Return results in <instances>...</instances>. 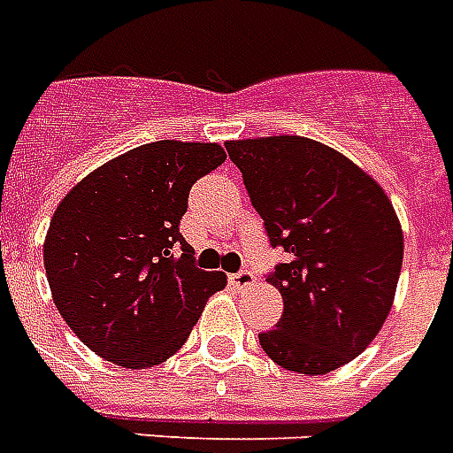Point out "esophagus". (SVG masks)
<instances>
[{"label":"esophagus","instance_id":"obj_1","mask_svg":"<svg viewBox=\"0 0 453 453\" xmlns=\"http://www.w3.org/2000/svg\"><path fill=\"white\" fill-rule=\"evenodd\" d=\"M230 282H233L237 289H247V287L254 284V273H251V270H240V273L230 275Z\"/></svg>","mask_w":453,"mask_h":453}]
</instances>
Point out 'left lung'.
Instances as JSON below:
<instances>
[{
  "instance_id": "1",
  "label": "left lung",
  "mask_w": 453,
  "mask_h": 453,
  "mask_svg": "<svg viewBox=\"0 0 453 453\" xmlns=\"http://www.w3.org/2000/svg\"><path fill=\"white\" fill-rule=\"evenodd\" d=\"M251 204L287 261L268 275L284 298L261 348L284 369L329 373L372 343L400 280V220L372 176L303 136L230 141Z\"/></svg>"
}]
</instances>
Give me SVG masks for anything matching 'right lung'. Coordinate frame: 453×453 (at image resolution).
I'll return each instance as SVG.
<instances>
[{
  "mask_svg": "<svg viewBox=\"0 0 453 453\" xmlns=\"http://www.w3.org/2000/svg\"><path fill=\"white\" fill-rule=\"evenodd\" d=\"M226 162L216 143L157 141L67 192L44 242L53 303L81 343L145 369L183 348L223 273L195 265L178 226L195 180Z\"/></svg>",
  "mask_w": 453,
  "mask_h": 453,
  "instance_id": "obj_1",
  "label": "right lung"
}]
</instances>
